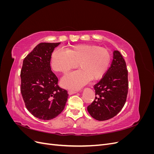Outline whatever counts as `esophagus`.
Masks as SVG:
<instances>
[{
  "label": "esophagus",
  "instance_id": "obj_1",
  "mask_svg": "<svg viewBox=\"0 0 154 154\" xmlns=\"http://www.w3.org/2000/svg\"><path fill=\"white\" fill-rule=\"evenodd\" d=\"M77 92L76 91H72V90H70L68 91V94L69 95H72V94H76V93Z\"/></svg>",
  "mask_w": 154,
  "mask_h": 154
}]
</instances>
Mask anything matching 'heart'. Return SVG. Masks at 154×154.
Listing matches in <instances>:
<instances>
[{"instance_id": "heart-1", "label": "heart", "mask_w": 154, "mask_h": 154, "mask_svg": "<svg viewBox=\"0 0 154 154\" xmlns=\"http://www.w3.org/2000/svg\"><path fill=\"white\" fill-rule=\"evenodd\" d=\"M111 54L109 50L92 44H79L67 51H53L51 66L54 71L66 73L78 66L80 69L65 75L61 80L62 87L79 89L89 82L103 77L109 69Z\"/></svg>"}]
</instances>
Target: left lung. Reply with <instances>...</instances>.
<instances>
[{"instance_id": "obj_1", "label": "left lung", "mask_w": 154, "mask_h": 154, "mask_svg": "<svg viewBox=\"0 0 154 154\" xmlns=\"http://www.w3.org/2000/svg\"><path fill=\"white\" fill-rule=\"evenodd\" d=\"M94 88L96 96L87 107L93 118L98 121L108 120L123 109L128 94V71L119 51H114L110 67Z\"/></svg>"}]
</instances>
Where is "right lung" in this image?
<instances>
[{"label": "right lung", "instance_id": "right-lung-1", "mask_svg": "<svg viewBox=\"0 0 154 154\" xmlns=\"http://www.w3.org/2000/svg\"><path fill=\"white\" fill-rule=\"evenodd\" d=\"M60 43H40L27 55L20 72V91L27 109L35 117L51 120L66 106L69 94L58 85L51 71V54Z\"/></svg>", "mask_w": 154, "mask_h": 154}]
</instances>
